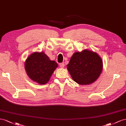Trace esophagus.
I'll return each instance as SVG.
<instances>
[{"mask_svg": "<svg viewBox=\"0 0 126 126\" xmlns=\"http://www.w3.org/2000/svg\"><path fill=\"white\" fill-rule=\"evenodd\" d=\"M59 65H60V67H61V68H63L64 67V66H65V64H64V63H60Z\"/></svg>", "mask_w": 126, "mask_h": 126, "instance_id": "esophagus-1", "label": "esophagus"}]
</instances>
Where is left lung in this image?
I'll use <instances>...</instances> for the list:
<instances>
[{"label":"left lung","instance_id":"8db88e82","mask_svg":"<svg viewBox=\"0 0 126 126\" xmlns=\"http://www.w3.org/2000/svg\"><path fill=\"white\" fill-rule=\"evenodd\" d=\"M102 61L98 54L85 49L72 56L67 69L73 80L80 85L91 84L102 70Z\"/></svg>","mask_w":126,"mask_h":126}]
</instances>
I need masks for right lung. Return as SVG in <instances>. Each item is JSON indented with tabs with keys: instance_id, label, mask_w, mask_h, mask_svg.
Masks as SVG:
<instances>
[{
	"instance_id": "add662e5",
	"label": "right lung",
	"mask_w": 126,
	"mask_h": 126,
	"mask_svg": "<svg viewBox=\"0 0 126 126\" xmlns=\"http://www.w3.org/2000/svg\"><path fill=\"white\" fill-rule=\"evenodd\" d=\"M58 65L50 60L44 53L35 52L28 57L25 68L31 80L40 84H45L49 81Z\"/></svg>"
}]
</instances>
